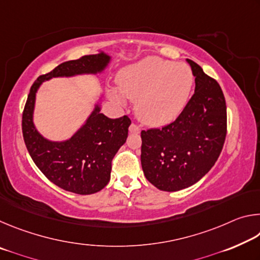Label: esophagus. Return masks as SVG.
I'll list each match as a JSON object with an SVG mask.
<instances>
[{
  "label": "esophagus",
  "instance_id": "obj_1",
  "mask_svg": "<svg viewBox=\"0 0 260 260\" xmlns=\"http://www.w3.org/2000/svg\"><path fill=\"white\" fill-rule=\"evenodd\" d=\"M129 132H131V133L138 134V133H140V132H141V128H140L138 125L134 124V122H133V124H131V126H129Z\"/></svg>",
  "mask_w": 260,
  "mask_h": 260
}]
</instances>
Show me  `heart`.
Masks as SVG:
<instances>
[{"mask_svg": "<svg viewBox=\"0 0 260 260\" xmlns=\"http://www.w3.org/2000/svg\"><path fill=\"white\" fill-rule=\"evenodd\" d=\"M193 82L192 72L183 63L150 56L125 68L118 74L120 93L135 100L139 119L151 126H162L177 118L186 105ZM118 103L124 102L112 91Z\"/></svg>", "mask_w": 260, "mask_h": 260, "instance_id": "b5f03b06", "label": "heart"}]
</instances>
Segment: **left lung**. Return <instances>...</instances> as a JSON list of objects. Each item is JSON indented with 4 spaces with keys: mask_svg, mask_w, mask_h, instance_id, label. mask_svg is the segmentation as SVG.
<instances>
[{
    "mask_svg": "<svg viewBox=\"0 0 260 260\" xmlns=\"http://www.w3.org/2000/svg\"><path fill=\"white\" fill-rule=\"evenodd\" d=\"M195 93L173 122L141 132V164L148 181L164 191L188 188L217 161L227 134L225 96L217 80L188 59Z\"/></svg>",
    "mask_w": 260,
    "mask_h": 260,
    "instance_id": "1",
    "label": "left lung"
}]
</instances>
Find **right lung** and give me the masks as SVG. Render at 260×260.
Segmentation results:
<instances>
[{"label":"right lung","mask_w":260,"mask_h":260,"mask_svg":"<svg viewBox=\"0 0 260 260\" xmlns=\"http://www.w3.org/2000/svg\"><path fill=\"white\" fill-rule=\"evenodd\" d=\"M108 61L109 56L104 54L86 55L61 63L49 73L42 74L30 87L21 118L24 142L35 165L56 186L79 195L98 192L107 186L112 159L126 142L132 121L128 116L110 119L100 113L98 107L82 128L69 141L50 142L43 139L33 125L35 93L43 80L100 72Z\"/></svg>","instance_id":"1"}]
</instances>
